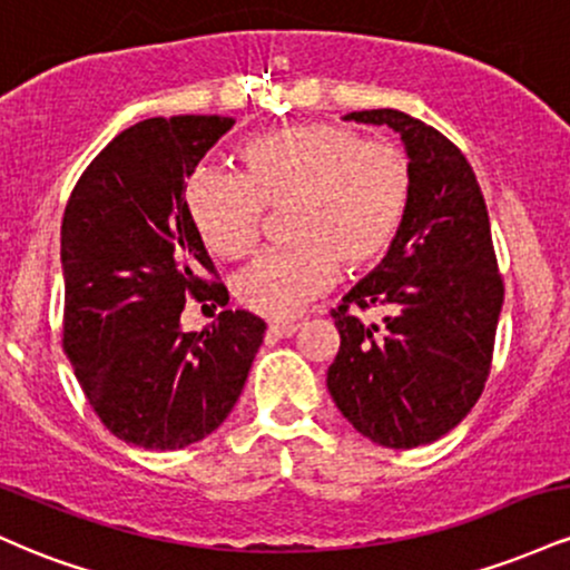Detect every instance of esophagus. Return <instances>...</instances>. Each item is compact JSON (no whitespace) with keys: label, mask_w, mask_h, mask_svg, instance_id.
Wrapping results in <instances>:
<instances>
[{"label":"esophagus","mask_w":570,"mask_h":570,"mask_svg":"<svg viewBox=\"0 0 570 570\" xmlns=\"http://www.w3.org/2000/svg\"><path fill=\"white\" fill-rule=\"evenodd\" d=\"M297 330H299V324H294V322H273L271 326H267V335H271V337H292Z\"/></svg>","instance_id":"obj_1"}]
</instances>
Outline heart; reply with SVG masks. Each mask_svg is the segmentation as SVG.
Here are the masks:
<instances>
[{
	"instance_id": "b5f03b06",
	"label": "heart",
	"mask_w": 570,
	"mask_h": 570,
	"mask_svg": "<svg viewBox=\"0 0 570 570\" xmlns=\"http://www.w3.org/2000/svg\"><path fill=\"white\" fill-rule=\"evenodd\" d=\"M240 176L198 168L185 181V208L203 246L246 257L265 208H281L284 246L259 254L233 278L248 311L292 318L343 271L375 263L394 244L412 195L404 149L364 139L337 122L267 130L238 147Z\"/></svg>"
}]
</instances>
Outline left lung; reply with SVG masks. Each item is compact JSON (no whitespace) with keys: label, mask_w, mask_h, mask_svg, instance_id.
Listing matches in <instances>:
<instances>
[{"label":"left lung","mask_w":570,"mask_h":570,"mask_svg":"<svg viewBox=\"0 0 570 570\" xmlns=\"http://www.w3.org/2000/svg\"><path fill=\"white\" fill-rule=\"evenodd\" d=\"M345 120L402 136L412 195L383 263L332 311L340 351L326 389L358 434L410 450L455 429L485 389L503 281L485 198L461 149L399 109ZM370 306L386 307L383 325L355 316Z\"/></svg>","instance_id":"1"}]
</instances>
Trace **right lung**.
I'll return each mask as SVG.
<instances>
[{"label":"right lung","instance_id":"add662e5","mask_svg":"<svg viewBox=\"0 0 570 570\" xmlns=\"http://www.w3.org/2000/svg\"><path fill=\"white\" fill-rule=\"evenodd\" d=\"M233 117H149L117 134L71 189L61 225L63 351L101 423L144 450H181L230 415L265 322L222 311L181 330L187 297L227 305L185 208V181Z\"/></svg>","mask_w":570,"mask_h":570}]
</instances>
